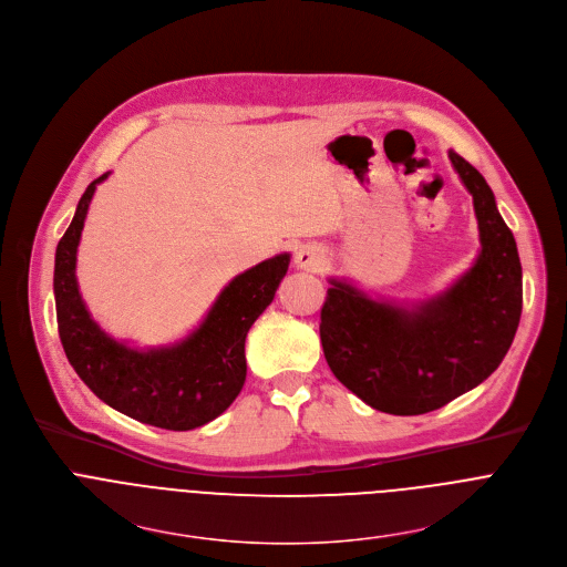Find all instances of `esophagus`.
Masks as SVG:
<instances>
[{
	"label": "esophagus",
	"instance_id": "obj_1",
	"mask_svg": "<svg viewBox=\"0 0 567 567\" xmlns=\"http://www.w3.org/2000/svg\"><path fill=\"white\" fill-rule=\"evenodd\" d=\"M324 262H327L324 249H322L320 245H316V243H307V245H300V247L296 249L293 265H296V269H300V271H311V274H316V271H320V269L324 267Z\"/></svg>",
	"mask_w": 567,
	"mask_h": 567
}]
</instances>
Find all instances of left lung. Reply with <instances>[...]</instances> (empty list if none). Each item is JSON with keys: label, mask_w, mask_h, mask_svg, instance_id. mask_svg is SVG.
Here are the masks:
<instances>
[{"label": "left lung", "mask_w": 567, "mask_h": 567, "mask_svg": "<svg viewBox=\"0 0 567 567\" xmlns=\"http://www.w3.org/2000/svg\"><path fill=\"white\" fill-rule=\"evenodd\" d=\"M474 203L478 256L443 291L423 300L371 296L327 278L320 340L336 379L369 408L419 416L481 385L505 358L523 307L516 240L485 177L447 151Z\"/></svg>", "instance_id": "8db88e82"}]
</instances>
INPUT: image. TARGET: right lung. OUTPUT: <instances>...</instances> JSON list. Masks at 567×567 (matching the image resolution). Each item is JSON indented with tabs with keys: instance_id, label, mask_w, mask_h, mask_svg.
<instances>
[{
	"instance_id": "obj_1",
	"label": "right lung",
	"mask_w": 567,
	"mask_h": 567,
	"mask_svg": "<svg viewBox=\"0 0 567 567\" xmlns=\"http://www.w3.org/2000/svg\"><path fill=\"white\" fill-rule=\"evenodd\" d=\"M109 175L86 186L55 249L53 293L62 347L84 385L120 414L173 432L203 427L240 394L247 333L271 305L291 254H278L229 280L198 327L179 340L157 347L117 340L91 316L75 274L91 200Z\"/></svg>"
}]
</instances>
